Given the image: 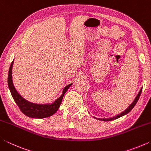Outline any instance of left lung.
Instances as JSON below:
<instances>
[{"label":"left lung","instance_id":"left-lung-1","mask_svg":"<svg viewBox=\"0 0 151 151\" xmlns=\"http://www.w3.org/2000/svg\"><path fill=\"white\" fill-rule=\"evenodd\" d=\"M142 88H140L139 93H138L137 96H136V98L134 99V100L133 102H132V103L131 104V105H130L129 107H128V108H127L126 110H125L124 111L122 112L121 113H120V114H117L116 116H113V117H112V118H108V119H98V120H101V121H113V120H115V119H119V118H120V117H121V116H122L125 115V114H127V113H129V112L130 111H131L132 109H133V107L135 106V104H137V101H139V97H140V94H141V93H142ZM94 118H95V117H94ZM95 119H96V118H95Z\"/></svg>","mask_w":151,"mask_h":151}]
</instances>
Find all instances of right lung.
<instances>
[{
    "label": "right lung",
    "instance_id": "1",
    "mask_svg": "<svg viewBox=\"0 0 151 151\" xmlns=\"http://www.w3.org/2000/svg\"><path fill=\"white\" fill-rule=\"evenodd\" d=\"M13 62L14 60L12 62L9 68L8 75V85L12 98H13L18 106L19 107L20 111L25 115L35 119L47 118V117H49L53 115L58 111V109H59L61 102L63 101L64 94L66 93V92L67 91L68 88L72 85V84L66 86L65 88L63 89L62 95L52 104H42L30 103V102L27 101L26 99L22 98L14 88L12 78V65H13Z\"/></svg>",
    "mask_w": 151,
    "mask_h": 151
}]
</instances>
